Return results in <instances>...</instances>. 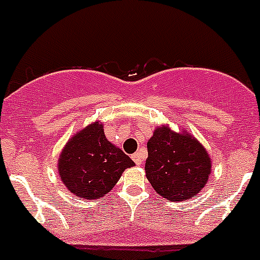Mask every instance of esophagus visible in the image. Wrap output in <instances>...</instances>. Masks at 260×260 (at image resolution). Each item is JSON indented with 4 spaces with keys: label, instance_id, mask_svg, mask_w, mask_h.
<instances>
[{
    "label": "esophagus",
    "instance_id": "esophagus-1",
    "mask_svg": "<svg viewBox=\"0 0 260 260\" xmlns=\"http://www.w3.org/2000/svg\"><path fill=\"white\" fill-rule=\"evenodd\" d=\"M132 158H133V161H134V162L137 164V165H142V162H143V157H142V154L139 153V152H137V153L133 154Z\"/></svg>",
    "mask_w": 260,
    "mask_h": 260
}]
</instances>
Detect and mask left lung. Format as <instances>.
Returning a JSON list of instances; mask_svg holds the SVG:
<instances>
[{"label": "left lung", "instance_id": "1", "mask_svg": "<svg viewBox=\"0 0 260 260\" xmlns=\"http://www.w3.org/2000/svg\"><path fill=\"white\" fill-rule=\"evenodd\" d=\"M146 177L159 196L173 202L185 201L208 183L210 156L189 133L159 126L147 143Z\"/></svg>", "mask_w": 260, "mask_h": 260}]
</instances>
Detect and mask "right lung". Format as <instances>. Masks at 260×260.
<instances>
[{
    "label": "right lung",
    "instance_id": "1",
    "mask_svg": "<svg viewBox=\"0 0 260 260\" xmlns=\"http://www.w3.org/2000/svg\"><path fill=\"white\" fill-rule=\"evenodd\" d=\"M134 165L127 154L107 140L103 123L96 121L68 140L59 156L58 171L75 196L96 200L106 196L123 170Z\"/></svg>",
    "mask_w": 260,
    "mask_h": 260
}]
</instances>
